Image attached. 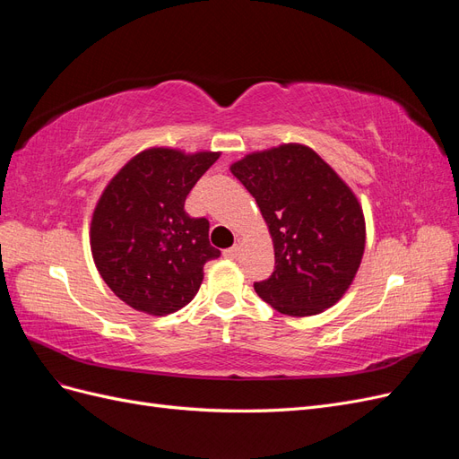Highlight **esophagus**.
Listing matches in <instances>:
<instances>
[{
  "mask_svg": "<svg viewBox=\"0 0 459 459\" xmlns=\"http://www.w3.org/2000/svg\"><path fill=\"white\" fill-rule=\"evenodd\" d=\"M238 255H239V247H238V245H235V247H230V248H226V251H224V256H226V258H230V260L238 258Z\"/></svg>",
  "mask_w": 459,
  "mask_h": 459,
  "instance_id": "34e87169",
  "label": "esophagus"
}]
</instances>
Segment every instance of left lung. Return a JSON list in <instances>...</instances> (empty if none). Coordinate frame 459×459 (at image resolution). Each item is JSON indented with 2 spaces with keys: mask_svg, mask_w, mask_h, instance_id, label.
I'll return each instance as SVG.
<instances>
[{
  "mask_svg": "<svg viewBox=\"0 0 459 459\" xmlns=\"http://www.w3.org/2000/svg\"><path fill=\"white\" fill-rule=\"evenodd\" d=\"M231 174L255 197L270 228L275 270L255 283L285 316L331 308L351 287L366 247V221L352 189L307 145L251 152Z\"/></svg>",
  "mask_w": 459,
  "mask_h": 459,
  "instance_id": "left-lung-1",
  "label": "left lung"
}]
</instances>
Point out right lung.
<instances>
[{"label": "right lung", "mask_w": 459, "mask_h": 459, "mask_svg": "<svg viewBox=\"0 0 459 459\" xmlns=\"http://www.w3.org/2000/svg\"><path fill=\"white\" fill-rule=\"evenodd\" d=\"M220 152L152 147L110 179L97 203L91 255L113 293L151 316L184 308L203 283V268L220 256L206 218L186 212V197Z\"/></svg>", "instance_id": "1"}]
</instances>
